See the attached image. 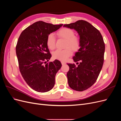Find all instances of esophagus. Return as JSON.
Masks as SVG:
<instances>
[{
  "label": "esophagus",
  "instance_id": "obj_1",
  "mask_svg": "<svg viewBox=\"0 0 121 121\" xmlns=\"http://www.w3.org/2000/svg\"><path fill=\"white\" fill-rule=\"evenodd\" d=\"M61 63L62 65H64L65 64V61H61Z\"/></svg>",
  "mask_w": 121,
  "mask_h": 121
}]
</instances>
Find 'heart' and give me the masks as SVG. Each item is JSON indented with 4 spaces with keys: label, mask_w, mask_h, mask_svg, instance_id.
<instances>
[{
    "label": "heart",
    "mask_w": 121,
    "mask_h": 121,
    "mask_svg": "<svg viewBox=\"0 0 121 121\" xmlns=\"http://www.w3.org/2000/svg\"><path fill=\"white\" fill-rule=\"evenodd\" d=\"M57 35L67 40L65 47L64 50L57 49L53 53L54 59L62 61L66 60L72 54V50L76 51L80 46V40L78 37L75 36V33L72 30L69 28H63L57 32ZM46 43L47 46L50 49H53L56 47V38L53 34H50L47 37ZM70 47V48L67 47Z\"/></svg>",
    "instance_id": "b5f03b06"
}]
</instances>
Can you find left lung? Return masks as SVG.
<instances>
[{
  "label": "left lung",
  "instance_id": "8db88e82",
  "mask_svg": "<svg viewBox=\"0 0 121 121\" xmlns=\"http://www.w3.org/2000/svg\"><path fill=\"white\" fill-rule=\"evenodd\" d=\"M64 27L74 29L80 37V48L73 56L77 63L67 64L69 86L82 91L89 88L96 82L104 61L105 45L102 36L96 28L84 20L64 25ZM80 63H79L78 61Z\"/></svg>",
  "mask_w": 121,
  "mask_h": 121
}]
</instances>
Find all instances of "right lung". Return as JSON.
<instances>
[{"mask_svg":"<svg viewBox=\"0 0 121 121\" xmlns=\"http://www.w3.org/2000/svg\"><path fill=\"white\" fill-rule=\"evenodd\" d=\"M63 25L38 21L25 29L18 39L16 50L20 72L28 85L37 92L53 88L56 74L61 67L57 60L46 63L52 57L46 40L48 35Z\"/></svg>","mask_w":121,"mask_h":121,"instance_id":"right-lung-1","label":"right lung"}]
</instances>
